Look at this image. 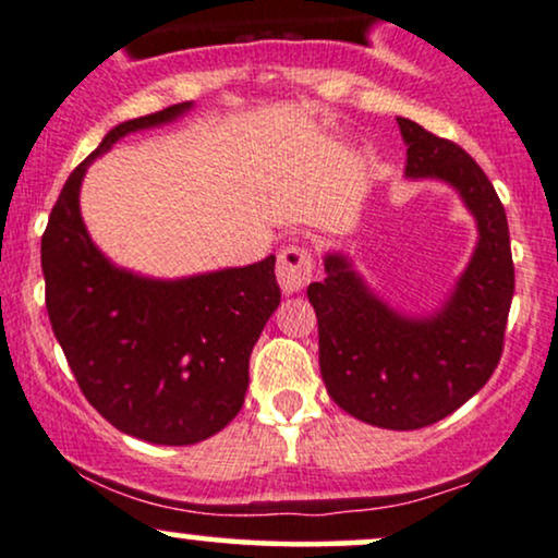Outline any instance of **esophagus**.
Listing matches in <instances>:
<instances>
[{
	"mask_svg": "<svg viewBox=\"0 0 558 558\" xmlns=\"http://www.w3.org/2000/svg\"><path fill=\"white\" fill-rule=\"evenodd\" d=\"M316 274V260L305 245H290L279 253L277 279L287 294L305 290Z\"/></svg>",
	"mask_w": 558,
	"mask_h": 558,
	"instance_id": "obj_1",
	"label": "esophagus"
}]
</instances>
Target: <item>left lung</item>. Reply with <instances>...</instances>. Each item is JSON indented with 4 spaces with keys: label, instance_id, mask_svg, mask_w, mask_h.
<instances>
[{
    "label": "left lung",
    "instance_id": "1",
    "mask_svg": "<svg viewBox=\"0 0 558 558\" xmlns=\"http://www.w3.org/2000/svg\"><path fill=\"white\" fill-rule=\"evenodd\" d=\"M408 177H438L460 190L481 242L460 284L434 318H402L378 303L342 255L307 287L318 318V363L329 397L357 421L391 430L434 425L494 376L504 352L514 264L499 195L468 150L399 117Z\"/></svg>",
    "mask_w": 558,
    "mask_h": 558
}]
</instances>
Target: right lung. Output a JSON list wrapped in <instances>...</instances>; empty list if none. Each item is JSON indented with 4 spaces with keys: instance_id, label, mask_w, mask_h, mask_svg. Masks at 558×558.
<instances>
[{
    "instance_id": "obj_1",
    "label": "right lung",
    "mask_w": 558,
    "mask_h": 558,
    "mask_svg": "<svg viewBox=\"0 0 558 558\" xmlns=\"http://www.w3.org/2000/svg\"><path fill=\"white\" fill-rule=\"evenodd\" d=\"M187 107L117 124L72 169L41 238L46 311L83 397L117 430L163 447L198 444L238 415L253 344L281 300L274 255L154 281L111 266L85 232L77 208L85 167L122 135Z\"/></svg>"
}]
</instances>
